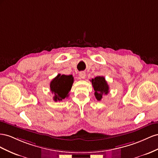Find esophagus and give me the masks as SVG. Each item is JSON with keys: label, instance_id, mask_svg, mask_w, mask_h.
Instances as JSON below:
<instances>
[{"label": "esophagus", "instance_id": "34e87169", "mask_svg": "<svg viewBox=\"0 0 158 158\" xmlns=\"http://www.w3.org/2000/svg\"><path fill=\"white\" fill-rule=\"evenodd\" d=\"M79 75L81 79H85V76H86V73H85V72H84V71H81V72H79Z\"/></svg>", "mask_w": 158, "mask_h": 158}]
</instances>
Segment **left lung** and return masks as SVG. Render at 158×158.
<instances>
[{
  "label": "left lung",
  "instance_id": "8db88e82",
  "mask_svg": "<svg viewBox=\"0 0 158 158\" xmlns=\"http://www.w3.org/2000/svg\"><path fill=\"white\" fill-rule=\"evenodd\" d=\"M92 85L94 90V96L97 101H101L104 94L109 92V87L104 77L98 76L91 80Z\"/></svg>",
  "mask_w": 158,
  "mask_h": 158
}]
</instances>
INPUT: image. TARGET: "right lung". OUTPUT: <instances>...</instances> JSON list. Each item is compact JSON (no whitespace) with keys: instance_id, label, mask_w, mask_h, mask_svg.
<instances>
[{"instance_id":"obj_1","label":"right lung","mask_w":158,"mask_h":158,"mask_svg":"<svg viewBox=\"0 0 158 158\" xmlns=\"http://www.w3.org/2000/svg\"><path fill=\"white\" fill-rule=\"evenodd\" d=\"M73 83L71 75L58 74L50 83V91L54 95L53 100L61 101L69 96V93Z\"/></svg>"}]
</instances>
